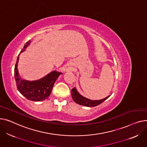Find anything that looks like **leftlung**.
I'll use <instances>...</instances> for the list:
<instances>
[{
  "instance_id": "obj_1",
  "label": "left lung",
  "mask_w": 147,
  "mask_h": 147,
  "mask_svg": "<svg viewBox=\"0 0 147 147\" xmlns=\"http://www.w3.org/2000/svg\"><path fill=\"white\" fill-rule=\"evenodd\" d=\"M71 95H72V97L73 100L75 102H76L77 104H78L81 106H86V107L97 106L101 104L103 101H105L111 96V95H110V96L106 97V98L101 99V100H90L89 98H87L82 96V95H81L80 94V92L78 91L76 87H74L73 89L71 90Z\"/></svg>"
}]
</instances>
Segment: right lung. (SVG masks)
<instances>
[{
	"label": "right lung",
	"instance_id": "obj_1",
	"mask_svg": "<svg viewBox=\"0 0 147 147\" xmlns=\"http://www.w3.org/2000/svg\"><path fill=\"white\" fill-rule=\"evenodd\" d=\"M30 40L26 42L24 48L21 51V53L25 50L30 45ZM19 56L17 58L14 69L15 79L16 82L17 89L22 95L29 100L41 101L48 98L56 81L62 73L53 71L37 80L28 81L24 80L20 77L18 67H17L19 61Z\"/></svg>",
	"mask_w": 147,
	"mask_h": 147
}]
</instances>
